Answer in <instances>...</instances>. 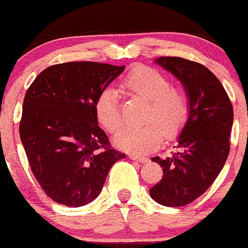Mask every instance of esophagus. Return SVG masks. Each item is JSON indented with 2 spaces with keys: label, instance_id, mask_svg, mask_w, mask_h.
Segmentation results:
<instances>
[{
  "label": "esophagus",
  "instance_id": "1",
  "mask_svg": "<svg viewBox=\"0 0 248 248\" xmlns=\"http://www.w3.org/2000/svg\"><path fill=\"white\" fill-rule=\"evenodd\" d=\"M130 159L136 160V161H140V163H146V161H149V159H147V157H145V156L134 155V154H131V155H130Z\"/></svg>",
  "mask_w": 248,
  "mask_h": 248
}]
</instances>
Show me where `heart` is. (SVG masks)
I'll return each instance as SVG.
<instances>
[{
  "label": "heart",
  "instance_id": "heart-1",
  "mask_svg": "<svg viewBox=\"0 0 248 248\" xmlns=\"http://www.w3.org/2000/svg\"><path fill=\"white\" fill-rule=\"evenodd\" d=\"M124 87L131 92L150 99L147 120L141 126H124L114 135L118 149L141 154L153 150L166 136H174L182 128L189 114V97L182 87L171 85L170 79L160 70L150 66H136L126 77ZM95 117L105 130L114 132L122 124L118 92L107 87L95 101Z\"/></svg>",
  "mask_w": 248,
  "mask_h": 248
}]
</instances>
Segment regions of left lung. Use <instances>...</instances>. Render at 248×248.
Masks as SVG:
<instances>
[{
    "mask_svg": "<svg viewBox=\"0 0 248 248\" xmlns=\"http://www.w3.org/2000/svg\"><path fill=\"white\" fill-rule=\"evenodd\" d=\"M155 62L184 85L189 116L176 140V153L151 159L160 164L164 175L150 195L159 204L183 207L205 193L223 169L230 154L233 107L207 66L178 57H160Z\"/></svg>",
    "mask_w": 248,
    "mask_h": 248,
    "instance_id": "obj_1",
    "label": "left lung"
}]
</instances>
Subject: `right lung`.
Masks as SVG:
<instances>
[{
    "label": "right lung",
    "instance_id": "1",
    "mask_svg": "<svg viewBox=\"0 0 248 248\" xmlns=\"http://www.w3.org/2000/svg\"><path fill=\"white\" fill-rule=\"evenodd\" d=\"M124 65L70 62L46 68L25 94L20 137L31 171L49 198L82 207L101 193L126 155L111 147L95 117L99 93Z\"/></svg>",
    "mask_w": 248,
    "mask_h": 248
}]
</instances>
